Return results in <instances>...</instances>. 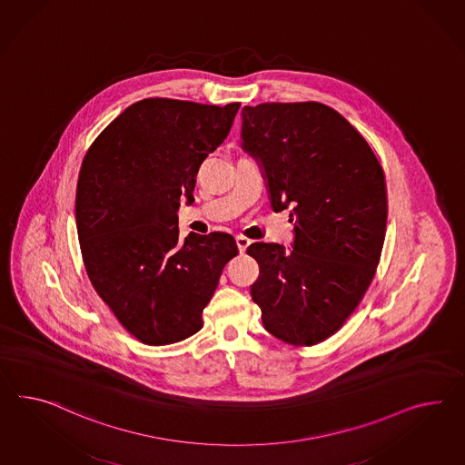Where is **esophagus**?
Returning a JSON list of instances; mask_svg holds the SVG:
<instances>
[{
    "mask_svg": "<svg viewBox=\"0 0 465 465\" xmlns=\"http://www.w3.org/2000/svg\"><path fill=\"white\" fill-rule=\"evenodd\" d=\"M236 244H238L239 252H244L248 250V246L251 244V241L244 236H236Z\"/></svg>",
    "mask_w": 465,
    "mask_h": 465,
    "instance_id": "1",
    "label": "esophagus"
}]
</instances>
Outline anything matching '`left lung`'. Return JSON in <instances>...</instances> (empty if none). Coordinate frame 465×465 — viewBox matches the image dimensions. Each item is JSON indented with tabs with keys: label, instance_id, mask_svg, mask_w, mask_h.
Wrapping results in <instances>:
<instances>
[{
	"label": "left lung",
	"instance_id": "left-lung-1",
	"mask_svg": "<svg viewBox=\"0 0 465 465\" xmlns=\"http://www.w3.org/2000/svg\"><path fill=\"white\" fill-rule=\"evenodd\" d=\"M242 150L256 158L274 213L292 207L293 246L252 242L251 285L262 325L293 345L341 329L381 256L388 199L381 165L361 133L321 103L244 106Z\"/></svg>",
	"mask_w": 465,
	"mask_h": 465
}]
</instances>
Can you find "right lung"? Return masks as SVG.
Here are the masks:
<instances>
[{
    "instance_id": "1",
    "label": "right lung",
    "mask_w": 465,
    "mask_h": 465,
    "mask_svg": "<svg viewBox=\"0 0 465 465\" xmlns=\"http://www.w3.org/2000/svg\"><path fill=\"white\" fill-rule=\"evenodd\" d=\"M241 104L150 97L126 107L84 156L75 226L85 272L121 325L148 345L201 331L226 262V232L179 238L180 201L226 140Z\"/></svg>"
}]
</instances>
